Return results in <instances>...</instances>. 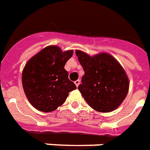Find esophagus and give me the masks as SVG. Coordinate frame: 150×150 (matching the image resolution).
Here are the masks:
<instances>
[{"instance_id": "34e87169", "label": "esophagus", "mask_w": 150, "mask_h": 150, "mask_svg": "<svg viewBox=\"0 0 150 150\" xmlns=\"http://www.w3.org/2000/svg\"><path fill=\"white\" fill-rule=\"evenodd\" d=\"M79 83H80V81L79 80H76V81H75V85H76V86H78L79 85Z\"/></svg>"}]
</instances>
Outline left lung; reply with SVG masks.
I'll list each match as a JSON object with an SVG mask.
<instances>
[{
  "instance_id": "obj_1",
  "label": "left lung",
  "mask_w": 150,
  "mask_h": 150,
  "mask_svg": "<svg viewBox=\"0 0 150 150\" xmlns=\"http://www.w3.org/2000/svg\"><path fill=\"white\" fill-rule=\"evenodd\" d=\"M75 54L85 72L78 89L88 105L103 113L117 109L126 98L129 86L121 64L107 53L90 56L76 50Z\"/></svg>"
}]
</instances>
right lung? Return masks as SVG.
I'll use <instances>...</instances> for the list:
<instances>
[{
	"label": "right lung",
	"instance_id": "right-lung-1",
	"mask_svg": "<svg viewBox=\"0 0 150 150\" xmlns=\"http://www.w3.org/2000/svg\"><path fill=\"white\" fill-rule=\"evenodd\" d=\"M73 51L63 52L58 46H47L28 61L22 72V85L29 103L40 111L55 110L76 89L64 69Z\"/></svg>",
	"mask_w": 150,
	"mask_h": 150
}]
</instances>
